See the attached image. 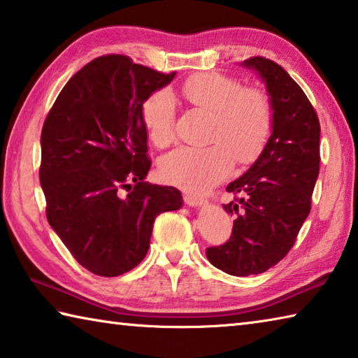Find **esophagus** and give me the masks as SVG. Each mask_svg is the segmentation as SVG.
Masks as SVG:
<instances>
[{
	"instance_id": "obj_1",
	"label": "esophagus",
	"mask_w": 358,
	"mask_h": 358,
	"mask_svg": "<svg viewBox=\"0 0 358 358\" xmlns=\"http://www.w3.org/2000/svg\"><path fill=\"white\" fill-rule=\"evenodd\" d=\"M185 202L189 205V207H202V205L207 203L203 197L194 196V194H185Z\"/></svg>"
}]
</instances>
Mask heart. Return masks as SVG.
I'll return each mask as SVG.
<instances>
[{
    "label": "heart",
    "mask_w": 358,
    "mask_h": 358,
    "mask_svg": "<svg viewBox=\"0 0 358 358\" xmlns=\"http://www.w3.org/2000/svg\"><path fill=\"white\" fill-rule=\"evenodd\" d=\"M180 94L191 106L211 113L208 147H183L161 159V178L191 192H205L227 177L234 159L251 164L268 141L271 104L259 88H241L237 78L220 72H202L181 83ZM142 121L150 141L167 147L175 137V101L156 92L145 99Z\"/></svg>",
    "instance_id": "1"
}]
</instances>
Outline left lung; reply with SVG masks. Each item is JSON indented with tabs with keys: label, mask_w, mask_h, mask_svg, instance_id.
Returning a JSON list of instances; mask_svg holds the SVG:
<instances>
[{
	"label": "left lung",
	"mask_w": 358,
	"mask_h": 358,
	"mask_svg": "<svg viewBox=\"0 0 358 358\" xmlns=\"http://www.w3.org/2000/svg\"><path fill=\"white\" fill-rule=\"evenodd\" d=\"M243 66L265 82L273 120L257 161L227 186L238 196L224 205L235 215L232 235L207 250L210 262L234 276L264 273L286 257L310 215L320 162L319 118L299 83L264 57L245 59Z\"/></svg>",
	"instance_id": "left-lung-1"
}]
</instances>
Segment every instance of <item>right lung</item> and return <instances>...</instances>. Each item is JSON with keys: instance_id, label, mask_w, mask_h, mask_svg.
Returning <instances> with one entry per match:
<instances>
[{"instance_id": "obj_1", "label": "right lung", "mask_w": 358, "mask_h": 358, "mask_svg": "<svg viewBox=\"0 0 358 358\" xmlns=\"http://www.w3.org/2000/svg\"><path fill=\"white\" fill-rule=\"evenodd\" d=\"M173 77L126 55L99 57L71 77L42 126L47 221L94 275L120 276L141 264L156 216L183 203L177 187L143 181L151 161L142 106Z\"/></svg>"}]
</instances>
